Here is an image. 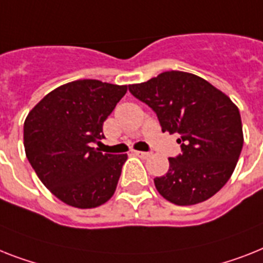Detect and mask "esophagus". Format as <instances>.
<instances>
[{"label": "esophagus", "instance_id": "34e87169", "mask_svg": "<svg viewBox=\"0 0 263 263\" xmlns=\"http://www.w3.org/2000/svg\"><path fill=\"white\" fill-rule=\"evenodd\" d=\"M134 155L136 156H138V157H141V158H147V157H151V152H140V151H137V152H134Z\"/></svg>", "mask_w": 263, "mask_h": 263}]
</instances>
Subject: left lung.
Masks as SVG:
<instances>
[{
	"mask_svg": "<svg viewBox=\"0 0 263 263\" xmlns=\"http://www.w3.org/2000/svg\"><path fill=\"white\" fill-rule=\"evenodd\" d=\"M129 91L157 114L162 132L177 133L181 155L169 157L155 185L164 199L192 205L214 196L233 175L243 146L239 110L203 78L166 71Z\"/></svg>",
	"mask_w": 263,
	"mask_h": 263,
	"instance_id": "8db88e82",
	"label": "left lung"
}]
</instances>
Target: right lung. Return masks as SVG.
Instances as JSON below:
<instances>
[{"instance_id":"add662e5","label":"right lung","mask_w":263,"mask_h":263,"mask_svg":"<svg viewBox=\"0 0 263 263\" xmlns=\"http://www.w3.org/2000/svg\"><path fill=\"white\" fill-rule=\"evenodd\" d=\"M127 86L83 79L45 95L24 122V146L36 175L59 200L95 208L114 195L127 155L102 153L92 144Z\"/></svg>"}]
</instances>
